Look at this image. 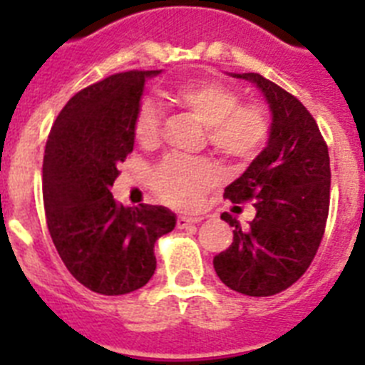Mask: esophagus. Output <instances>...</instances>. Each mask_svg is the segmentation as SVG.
<instances>
[{
    "mask_svg": "<svg viewBox=\"0 0 365 365\" xmlns=\"http://www.w3.org/2000/svg\"><path fill=\"white\" fill-rule=\"evenodd\" d=\"M201 221V217H190V215H179L177 217V227L179 228H186L190 225H195V222Z\"/></svg>",
    "mask_w": 365,
    "mask_h": 365,
    "instance_id": "obj_1",
    "label": "esophagus"
}]
</instances>
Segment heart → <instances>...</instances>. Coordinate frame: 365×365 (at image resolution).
Segmentation results:
<instances>
[{"label": "heart", "instance_id": "1", "mask_svg": "<svg viewBox=\"0 0 365 365\" xmlns=\"http://www.w3.org/2000/svg\"><path fill=\"white\" fill-rule=\"evenodd\" d=\"M179 108L188 111L206 128V140L227 159H248L265 143L269 122L256 104L237 106L234 89L214 80H192L170 93ZM160 111L153 100L140 102L135 117V137L144 146L159 138ZM217 180V170L208 160H185L170 157L153 173V188L166 202L192 208L201 193Z\"/></svg>", "mask_w": 365, "mask_h": 365}]
</instances>
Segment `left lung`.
I'll return each mask as SVG.
<instances>
[{
	"label": "left lung",
	"mask_w": 365,
	"mask_h": 365,
	"mask_svg": "<svg viewBox=\"0 0 365 365\" xmlns=\"http://www.w3.org/2000/svg\"><path fill=\"white\" fill-rule=\"evenodd\" d=\"M254 83L270 111L269 140L225 197L252 199L248 228L230 214L234 241L214 257L219 279L247 296H272L298 282L314 259L329 214V151L316 120L296 96L257 73H228ZM240 208V206H234Z\"/></svg>",
	"instance_id": "1"
}]
</instances>
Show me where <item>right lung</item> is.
<instances>
[{"label": "right lung", "instance_id": "right-lung-1", "mask_svg": "<svg viewBox=\"0 0 365 365\" xmlns=\"http://www.w3.org/2000/svg\"><path fill=\"white\" fill-rule=\"evenodd\" d=\"M163 71L108 76L73 96L43 155V205L58 254L74 279L106 296L133 292L157 269L153 247L175 228L166 206L125 208L111 186L135 144V117L148 78Z\"/></svg>", "mask_w": 365, "mask_h": 365}]
</instances>
